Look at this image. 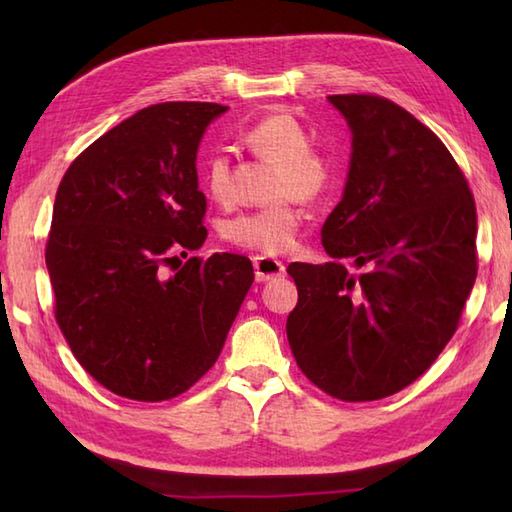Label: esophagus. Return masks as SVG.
Listing matches in <instances>:
<instances>
[{"instance_id": "1", "label": "esophagus", "mask_w": 512, "mask_h": 512, "mask_svg": "<svg viewBox=\"0 0 512 512\" xmlns=\"http://www.w3.org/2000/svg\"><path fill=\"white\" fill-rule=\"evenodd\" d=\"M253 266H255L257 281H268V279H275V277H281L286 273V266L281 264L279 259L266 257V255H255Z\"/></svg>"}]
</instances>
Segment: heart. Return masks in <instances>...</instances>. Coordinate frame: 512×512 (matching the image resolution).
<instances>
[{
  "label": "heart",
  "mask_w": 512,
  "mask_h": 512,
  "mask_svg": "<svg viewBox=\"0 0 512 512\" xmlns=\"http://www.w3.org/2000/svg\"><path fill=\"white\" fill-rule=\"evenodd\" d=\"M244 145L255 158L275 165L270 198L277 200L257 211H246L224 224V237L239 248L262 255L286 253L301 226L297 204H314L330 193L336 165L328 149L310 145V134L295 114L270 112L244 132ZM204 189L228 206L235 195V167L226 151H215L204 162Z\"/></svg>",
  "instance_id": "obj_1"
}]
</instances>
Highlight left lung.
Listing matches in <instances>:
<instances>
[{
    "instance_id": "1",
    "label": "left lung",
    "mask_w": 512,
    "mask_h": 512,
    "mask_svg": "<svg viewBox=\"0 0 512 512\" xmlns=\"http://www.w3.org/2000/svg\"><path fill=\"white\" fill-rule=\"evenodd\" d=\"M352 129L341 202L321 228L328 264L292 262L286 332L310 383L345 402L420 378L460 325L477 277L475 200L458 162L416 116L378 94H332ZM352 258L364 270L350 276Z\"/></svg>"
}]
</instances>
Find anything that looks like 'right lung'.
Listing matches in <instances>:
<instances>
[{"mask_svg":"<svg viewBox=\"0 0 512 512\" xmlns=\"http://www.w3.org/2000/svg\"><path fill=\"white\" fill-rule=\"evenodd\" d=\"M226 110L149 105L96 138L61 178L46 242L54 319L76 361L116 396L160 402L191 389L220 356L255 279L244 255L178 259L206 239L195 156Z\"/></svg>","mask_w":512,"mask_h":512,"instance_id":"right-lung-1","label":"right lung"}]
</instances>
